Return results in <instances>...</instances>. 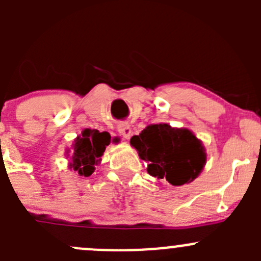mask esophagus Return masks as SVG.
Returning <instances> with one entry per match:
<instances>
[{"mask_svg":"<svg viewBox=\"0 0 261 261\" xmlns=\"http://www.w3.org/2000/svg\"><path fill=\"white\" fill-rule=\"evenodd\" d=\"M118 133L125 139H130L131 135H133V130H131L130 125H127V123H123V125L118 126Z\"/></svg>","mask_w":261,"mask_h":261,"instance_id":"obj_1","label":"esophagus"}]
</instances>
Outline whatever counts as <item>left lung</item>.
<instances>
[{
    "mask_svg": "<svg viewBox=\"0 0 261 261\" xmlns=\"http://www.w3.org/2000/svg\"><path fill=\"white\" fill-rule=\"evenodd\" d=\"M130 144L147 163V173L172 186L192 183L207 162L206 149L193 131L168 123L149 125Z\"/></svg>",
    "mask_w": 261,
    "mask_h": 261,
    "instance_id": "obj_1",
    "label": "left lung"
}]
</instances>
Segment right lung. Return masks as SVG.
Returning <instances> with one entry per match:
<instances>
[{"instance_id":"obj_1","label":"right lung","mask_w":261,"mask_h":261,"mask_svg":"<svg viewBox=\"0 0 261 261\" xmlns=\"http://www.w3.org/2000/svg\"><path fill=\"white\" fill-rule=\"evenodd\" d=\"M111 143V136L109 133L98 130L84 128L82 135L77 136L72 147V155L69 158V169L77 172L81 177H89L96 170V165L101 163L106 146Z\"/></svg>"}]
</instances>
